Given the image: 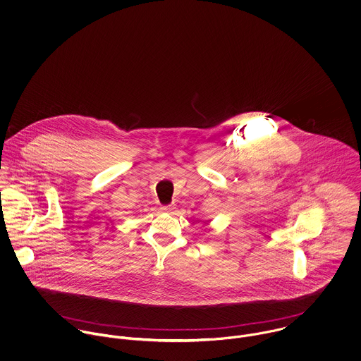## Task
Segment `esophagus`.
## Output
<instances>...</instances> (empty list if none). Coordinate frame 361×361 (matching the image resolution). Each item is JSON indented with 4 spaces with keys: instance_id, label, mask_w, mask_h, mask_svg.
<instances>
[{
    "instance_id": "1",
    "label": "esophagus",
    "mask_w": 361,
    "mask_h": 361,
    "mask_svg": "<svg viewBox=\"0 0 361 361\" xmlns=\"http://www.w3.org/2000/svg\"><path fill=\"white\" fill-rule=\"evenodd\" d=\"M161 209H163V211H166V212H170V211H173L174 208H173L171 205H163V207H161Z\"/></svg>"
}]
</instances>
